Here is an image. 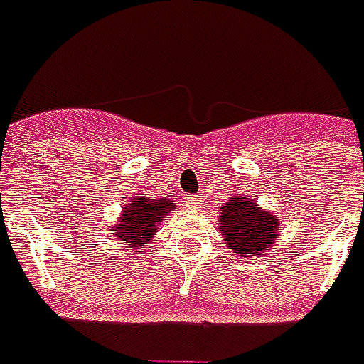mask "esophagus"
<instances>
[{
  "instance_id": "obj_1",
  "label": "esophagus",
  "mask_w": 364,
  "mask_h": 364,
  "mask_svg": "<svg viewBox=\"0 0 364 364\" xmlns=\"http://www.w3.org/2000/svg\"><path fill=\"white\" fill-rule=\"evenodd\" d=\"M187 203L191 209H200L202 208V198H198L192 194V196H187Z\"/></svg>"
}]
</instances>
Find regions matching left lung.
Listing matches in <instances>:
<instances>
[{"instance_id":"8db88e82","label":"left lung","mask_w":364,"mask_h":364,"mask_svg":"<svg viewBox=\"0 0 364 364\" xmlns=\"http://www.w3.org/2000/svg\"><path fill=\"white\" fill-rule=\"evenodd\" d=\"M218 211V232L235 256L258 258L279 243V217L252 198L230 196Z\"/></svg>"}]
</instances>
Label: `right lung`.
<instances>
[{
  "label": "right lung",
  "mask_w": 364,
  "mask_h": 364,
  "mask_svg": "<svg viewBox=\"0 0 364 364\" xmlns=\"http://www.w3.org/2000/svg\"><path fill=\"white\" fill-rule=\"evenodd\" d=\"M176 209V202L168 198L132 196L125 203L119 218L110 224V232L127 249L144 254L146 245L159 232L162 220Z\"/></svg>",
  "instance_id": "add662e5"
}]
</instances>
